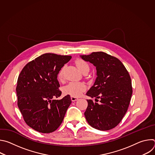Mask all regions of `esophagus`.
I'll return each mask as SVG.
<instances>
[{
    "mask_svg": "<svg viewBox=\"0 0 155 155\" xmlns=\"http://www.w3.org/2000/svg\"><path fill=\"white\" fill-rule=\"evenodd\" d=\"M71 100L72 102H75L76 101L78 100V98L76 97H73V96H71Z\"/></svg>",
    "mask_w": 155,
    "mask_h": 155,
    "instance_id": "34e87169",
    "label": "esophagus"
}]
</instances>
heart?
<instances>
[{
	"mask_svg": "<svg viewBox=\"0 0 155 155\" xmlns=\"http://www.w3.org/2000/svg\"><path fill=\"white\" fill-rule=\"evenodd\" d=\"M76 65L78 69L83 72L85 71H89L90 65L83 59H77L75 61ZM64 78L63 69H62L58 74V78L62 80ZM86 90V85L84 83L81 81H71L66 84L62 89L63 93L65 95H70L73 97H79Z\"/></svg>",
	"mask_w": 155,
	"mask_h": 155,
	"instance_id": "b5f03b06",
	"label": "heart"
}]
</instances>
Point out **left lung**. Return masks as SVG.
Wrapping results in <instances>:
<instances>
[{"label":"left lung","mask_w":155,"mask_h":155,"mask_svg":"<svg viewBox=\"0 0 155 155\" xmlns=\"http://www.w3.org/2000/svg\"><path fill=\"white\" fill-rule=\"evenodd\" d=\"M81 58L96 66L97 75L86 93L87 96L96 98V102L87 100L86 120L96 129H112L120 123L129 107L132 94L130 75L118 58L104 52H93Z\"/></svg>","instance_id":"1"}]
</instances>
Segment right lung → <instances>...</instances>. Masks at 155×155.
<instances>
[{"mask_svg": "<svg viewBox=\"0 0 155 155\" xmlns=\"http://www.w3.org/2000/svg\"><path fill=\"white\" fill-rule=\"evenodd\" d=\"M71 56L43 54L22 69L16 88L18 106L26 123L41 133H50L62 123L72 101L69 95L61 100L58 75Z\"/></svg>", "mask_w": 155, "mask_h": 155, "instance_id": "obj_1", "label": "right lung"}]
</instances>
